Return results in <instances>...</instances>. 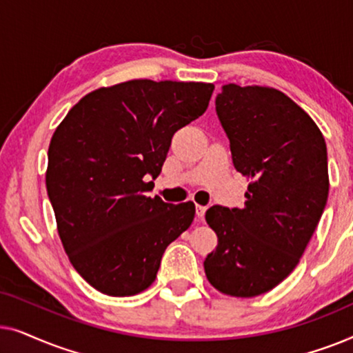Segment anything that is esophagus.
I'll return each instance as SVG.
<instances>
[{
  "label": "esophagus",
  "instance_id": "esophagus-1",
  "mask_svg": "<svg viewBox=\"0 0 353 353\" xmlns=\"http://www.w3.org/2000/svg\"><path fill=\"white\" fill-rule=\"evenodd\" d=\"M204 215H205V207H204V205H196V216H197V221L204 220Z\"/></svg>",
  "mask_w": 353,
  "mask_h": 353
}]
</instances>
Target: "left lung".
Listing matches in <instances>:
<instances>
[{"label":"left lung","instance_id":"left-lung-1","mask_svg":"<svg viewBox=\"0 0 353 353\" xmlns=\"http://www.w3.org/2000/svg\"><path fill=\"white\" fill-rule=\"evenodd\" d=\"M215 109L250 183L244 207L205 212L219 238L205 276L226 296L255 297L291 274L315 233L330 192L326 143L305 110L268 86L223 85Z\"/></svg>","mask_w":353,"mask_h":353}]
</instances>
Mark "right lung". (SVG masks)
Wrapping results in <instances>:
<instances>
[{
  "instance_id": "1",
  "label": "right lung",
  "mask_w": 353,
  "mask_h": 353,
  "mask_svg": "<svg viewBox=\"0 0 353 353\" xmlns=\"http://www.w3.org/2000/svg\"><path fill=\"white\" fill-rule=\"evenodd\" d=\"M215 86L130 80L69 110L48 149L46 190L70 263L99 292L128 297L156 279L167 245L194 220L192 202L149 197L172 137L205 112Z\"/></svg>"
}]
</instances>
